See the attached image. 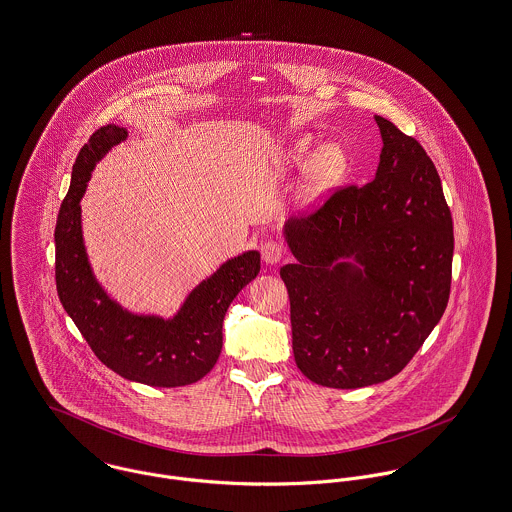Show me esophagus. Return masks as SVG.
Masks as SVG:
<instances>
[{
	"label": "esophagus",
	"mask_w": 512,
	"mask_h": 512,
	"mask_svg": "<svg viewBox=\"0 0 512 512\" xmlns=\"http://www.w3.org/2000/svg\"><path fill=\"white\" fill-rule=\"evenodd\" d=\"M261 255H263V261L267 265H276L284 257V247L275 239H269L261 245Z\"/></svg>",
	"instance_id": "34e87169"
}]
</instances>
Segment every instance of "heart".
Segmentation results:
<instances>
[{
	"label": "heart",
	"instance_id": "b5f03b06",
	"mask_svg": "<svg viewBox=\"0 0 512 512\" xmlns=\"http://www.w3.org/2000/svg\"><path fill=\"white\" fill-rule=\"evenodd\" d=\"M310 148H312V140L300 138L290 146L286 158L290 163H300L310 154ZM345 169H347V156L337 144H325L319 150H315L314 156L306 167V173H304L302 198L314 200V198L321 197L343 177Z\"/></svg>",
	"mask_w": 512,
	"mask_h": 512
}]
</instances>
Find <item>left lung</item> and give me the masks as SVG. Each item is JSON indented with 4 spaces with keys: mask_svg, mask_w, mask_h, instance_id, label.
I'll use <instances>...</instances> for the list:
<instances>
[{
    "mask_svg": "<svg viewBox=\"0 0 512 512\" xmlns=\"http://www.w3.org/2000/svg\"><path fill=\"white\" fill-rule=\"evenodd\" d=\"M374 120L384 142L376 177L282 228L296 257L280 269L294 360L325 388L394 378L450 296L454 230L436 167L394 122Z\"/></svg>",
    "mask_w": 512,
    "mask_h": 512,
    "instance_id": "left-lung-1",
    "label": "left lung"
}]
</instances>
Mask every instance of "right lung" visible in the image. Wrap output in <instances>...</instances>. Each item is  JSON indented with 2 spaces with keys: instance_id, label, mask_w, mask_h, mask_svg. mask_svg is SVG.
<instances>
[{
  "instance_id": "right-lung-1",
  "label": "right lung",
  "mask_w": 512,
  "mask_h": 512,
  "mask_svg": "<svg viewBox=\"0 0 512 512\" xmlns=\"http://www.w3.org/2000/svg\"><path fill=\"white\" fill-rule=\"evenodd\" d=\"M126 136V128L107 124L79 150L54 230L58 296L91 351L118 376L154 388L189 386L214 368L224 315L239 290L259 275L261 255L245 251L220 265L187 294L173 317L122 308L91 269L79 202L95 165Z\"/></svg>"
}]
</instances>
